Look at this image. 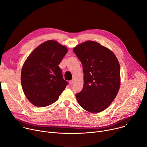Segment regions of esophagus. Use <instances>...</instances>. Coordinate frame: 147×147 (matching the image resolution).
<instances>
[{"label": "esophagus", "mask_w": 147, "mask_h": 147, "mask_svg": "<svg viewBox=\"0 0 147 147\" xmlns=\"http://www.w3.org/2000/svg\"><path fill=\"white\" fill-rule=\"evenodd\" d=\"M74 81H75V79H73L71 80H70V82H69V84H73L74 83Z\"/></svg>", "instance_id": "1"}]
</instances>
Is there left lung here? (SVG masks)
<instances>
[{
  "mask_svg": "<svg viewBox=\"0 0 147 147\" xmlns=\"http://www.w3.org/2000/svg\"><path fill=\"white\" fill-rule=\"evenodd\" d=\"M73 51L82 63L83 88L76 94L79 104L86 111L99 113L108 107L118 93L121 68L115 54L98 42L87 41Z\"/></svg>",
  "mask_w": 147,
  "mask_h": 147,
  "instance_id": "8db88e82",
  "label": "left lung"
}]
</instances>
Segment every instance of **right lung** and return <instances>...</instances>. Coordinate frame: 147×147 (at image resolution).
Masks as SVG:
<instances>
[{"instance_id": "add662e5", "label": "right lung", "mask_w": 147, "mask_h": 147, "mask_svg": "<svg viewBox=\"0 0 147 147\" xmlns=\"http://www.w3.org/2000/svg\"><path fill=\"white\" fill-rule=\"evenodd\" d=\"M67 47L55 40L38 45L24 62L21 75L24 93L38 107L55 102L68 84L59 64L67 53Z\"/></svg>"}]
</instances>
